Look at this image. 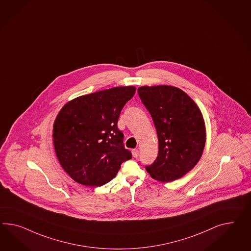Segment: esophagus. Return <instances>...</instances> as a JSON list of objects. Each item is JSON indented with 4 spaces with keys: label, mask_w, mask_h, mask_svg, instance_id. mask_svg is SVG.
<instances>
[{
    "label": "esophagus",
    "mask_w": 251,
    "mask_h": 251,
    "mask_svg": "<svg viewBox=\"0 0 251 251\" xmlns=\"http://www.w3.org/2000/svg\"><path fill=\"white\" fill-rule=\"evenodd\" d=\"M138 154H139V151H138L137 149H135V150L132 151V155H133L134 157H137Z\"/></svg>",
    "instance_id": "obj_1"
}]
</instances>
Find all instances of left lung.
<instances>
[{"mask_svg":"<svg viewBox=\"0 0 251 251\" xmlns=\"http://www.w3.org/2000/svg\"><path fill=\"white\" fill-rule=\"evenodd\" d=\"M137 91L158 137V155L146 169L152 178L164 183L181 178L196 167L205 148L206 126L200 107L171 85H146Z\"/></svg>","mask_w":251,"mask_h":251,"instance_id":"left-lung-1","label":"left lung"}]
</instances>
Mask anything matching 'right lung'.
Masks as SVG:
<instances>
[{
  "mask_svg": "<svg viewBox=\"0 0 251 251\" xmlns=\"http://www.w3.org/2000/svg\"><path fill=\"white\" fill-rule=\"evenodd\" d=\"M135 86H117L68 101L52 126V142L60 165L72 179L101 186L132 158L123 144L117 121Z\"/></svg>",
  "mask_w": 251,
  "mask_h": 251,
  "instance_id": "right-lung-1",
  "label": "right lung"
}]
</instances>
